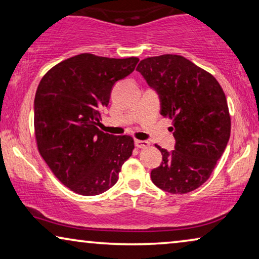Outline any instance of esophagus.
<instances>
[{
  "mask_svg": "<svg viewBox=\"0 0 259 259\" xmlns=\"http://www.w3.org/2000/svg\"><path fill=\"white\" fill-rule=\"evenodd\" d=\"M134 143L138 148H147V147L149 146V142L146 140H135Z\"/></svg>",
  "mask_w": 259,
  "mask_h": 259,
  "instance_id": "1",
  "label": "esophagus"
}]
</instances>
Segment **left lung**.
Returning <instances> with one entry per match:
<instances>
[{
	"mask_svg": "<svg viewBox=\"0 0 259 259\" xmlns=\"http://www.w3.org/2000/svg\"><path fill=\"white\" fill-rule=\"evenodd\" d=\"M137 70L160 98L161 116L170 119L175 149L162 153L150 172L157 188L183 194L208 180L230 137L224 90L214 76L188 59L164 54L140 61Z\"/></svg>",
	"mask_w": 259,
	"mask_h": 259,
	"instance_id": "left-lung-1",
	"label": "left lung"
}]
</instances>
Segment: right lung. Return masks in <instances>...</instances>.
Wrapping results in <instances>:
<instances>
[{"label":"right lung","instance_id":"obj_1","mask_svg":"<svg viewBox=\"0 0 259 259\" xmlns=\"http://www.w3.org/2000/svg\"><path fill=\"white\" fill-rule=\"evenodd\" d=\"M138 61L83 53L58 63L39 83L33 105L39 153L75 193L97 196L112 188L132 155L133 138L104 133L97 125L113 85Z\"/></svg>","mask_w":259,"mask_h":259}]
</instances>
